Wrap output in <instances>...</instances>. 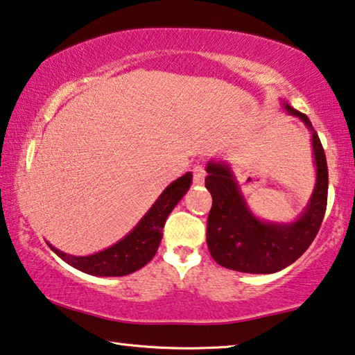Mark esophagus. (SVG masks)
Instances as JSON below:
<instances>
[{
	"label": "esophagus",
	"instance_id": "34e87169",
	"mask_svg": "<svg viewBox=\"0 0 355 355\" xmlns=\"http://www.w3.org/2000/svg\"><path fill=\"white\" fill-rule=\"evenodd\" d=\"M193 173H194L193 183L196 184V187H200V184H204V182H205V171H204V167L202 166H194Z\"/></svg>",
	"mask_w": 355,
	"mask_h": 355
}]
</instances>
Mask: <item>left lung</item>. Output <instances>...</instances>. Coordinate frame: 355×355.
Here are the masks:
<instances>
[{"mask_svg":"<svg viewBox=\"0 0 355 355\" xmlns=\"http://www.w3.org/2000/svg\"><path fill=\"white\" fill-rule=\"evenodd\" d=\"M282 110L298 118L311 132L315 167L313 194L293 221H266L248 207L231 166L223 159L207 162L205 188L211 194L207 220V245L220 266L248 274H272L295 263L313 244L325 215L329 168L319 135L308 116L280 102Z\"/></svg>","mask_w":355,"mask_h":355,"instance_id":"1","label":"left lung"}]
</instances>
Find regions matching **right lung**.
<instances>
[{"instance_id": "right-lung-1", "label": "right lung", "mask_w": 355, "mask_h": 355, "mask_svg": "<svg viewBox=\"0 0 355 355\" xmlns=\"http://www.w3.org/2000/svg\"><path fill=\"white\" fill-rule=\"evenodd\" d=\"M191 182V172H187L183 177L172 182L161 193L150 210L141 216V220L134 226V230H130L129 234H125L123 239H119L108 248H103V250L92 253V255L78 257L59 250L49 242H47V245L70 266L91 274V276L119 277L139 271L156 255L157 247H159L162 239L164 223H166L171 211L175 209V205L183 199V196L188 193Z\"/></svg>"}]
</instances>
